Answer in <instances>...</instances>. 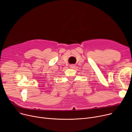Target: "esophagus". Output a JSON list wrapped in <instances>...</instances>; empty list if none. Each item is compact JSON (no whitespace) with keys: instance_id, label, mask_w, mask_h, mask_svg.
Returning a JSON list of instances; mask_svg holds the SVG:
<instances>
[{"instance_id":"esophagus-1","label":"esophagus","mask_w":132,"mask_h":132,"mask_svg":"<svg viewBox=\"0 0 132 132\" xmlns=\"http://www.w3.org/2000/svg\"><path fill=\"white\" fill-rule=\"evenodd\" d=\"M75 65H70V67L72 68H75Z\"/></svg>"}]
</instances>
